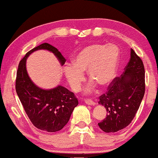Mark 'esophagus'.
<instances>
[{
    "label": "esophagus",
    "mask_w": 158,
    "mask_h": 158,
    "mask_svg": "<svg viewBox=\"0 0 158 158\" xmlns=\"http://www.w3.org/2000/svg\"><path fill=\"white\" fill-rule=\"evenodd\" d=\"M84 102L86 103L87 105H90V106H94L95 105V102L94 101L89 100V99H85V100H84Z\"/></svg>",
    "instance_id": "1"
}]
</instances>
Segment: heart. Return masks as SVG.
<instances>
[{
  "label": "heart",
  "mask_w": 158,
  "mask_h": 158,
  "mask_svg": "<svg viewBox=\"0 0 158 158\" xmlns=\"http://www.w3.org/2000/svg\"><path fill=\"white\" fill-rule=\"evenodd\" d=\"M121 60L119 48L114 44H93L80 50L72 60L73 65L65 66L63 72L74 92H78L87 72L91 82L85 89L90 94L95 83L102 87L110 84L116 77Z\"/></svg>",
  "instance_id": "heart-1"
}]
</instances>
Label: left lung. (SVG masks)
<instances>
[{
	"label": "left lung",
	"mask_w": 158,
	"mask_h": 158,
	"mask_svg": "<svg viewBox=\"0 0 158 158\" xmlns=\"http://www.w3.org/2000/svg\"><path fill=\"white\" fill-rule=\"evenodd\" d=\"M145 93V70L143 61L133 49L130 59L120 77L108 85L100 97L99 104L107 110L105 119L98 125L106 133H115L131 123Z\"/></svg>",
	"instance_id": "1"
}]
</instances>
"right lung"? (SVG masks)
I'll return each mask as SVG.
<instances>
[{
  "instance_id": "add662e5",
  "label": "right lung",
  "mask_w": 158,
  "mask_h": 158,
  "mask_svg": "<svg viewBox=\"0 0 158 158\" xmlns=\"http://www.w3.org/2000/svg\"><path fill=\"white\" fill-rule=\"evenodd\" d=\"M38 50H47L55 55L61 65L66 59L57 48L43 43L27 52L19 62L17 72V94L29 119L36 128L54 133L61 130L67 122L78 100L74 93L62 85L52 89H42L35 85L26 70V59Z\"/></svg>"
}]
</instances>
